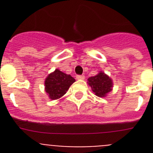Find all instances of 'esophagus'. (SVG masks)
Instances as JSON below:
<instances>
[{
    "mask_svg": "<svg viewBox=\"0 0 153 153\" xmlns=\"http://www.w3.org/2000/svg\"><path fill=\"white\" fill-rule=\"evenodd\" d=\"M76 78L77 79H85V76L84 75H77Z\"/></svg>",
    "mask_w": 153,
    "mask_h": 153,
    "instance_id": "1",
    "label": "esophagus"
}]
</instances>
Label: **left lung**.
I'll return each mask as SVG.
<instances>
[{
	"instance_id": "left-lung-1",
	"label": "left lung",
	"mask_w": 153,
	"mask_h": 153,
	"mask_svg": "<svg viewBox=\"0 0 153 153\" xmlns=\"http://www.w3.org/2000/svg\"><path fill=\"white\" fill-rule=\"evenodd\" d=\"M87 80L93 92L97 97H105L109 92L112 91L113 80L102 71L96 76L88 78Z\"/></svg>"
}]
</instances>
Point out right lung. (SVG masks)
Masks as SVG:
<instances>
[{"label": "right lung", "mask_w": 153, "mask_h": 153, "mask_svg": "<svg viewBox=\"0 0 153 153\" xmlns=\"http://www.w3.org/2000/svg\"><path fill=\"white\" fill-rule=\"evenodd\" d=\"M75 79L70 75L60 70H56L50 74L44 82L45 91L51 100H57L63 97L70 86L75 82Z\"/></svg>", "instance_id": "obj_1"}]
</instances>
